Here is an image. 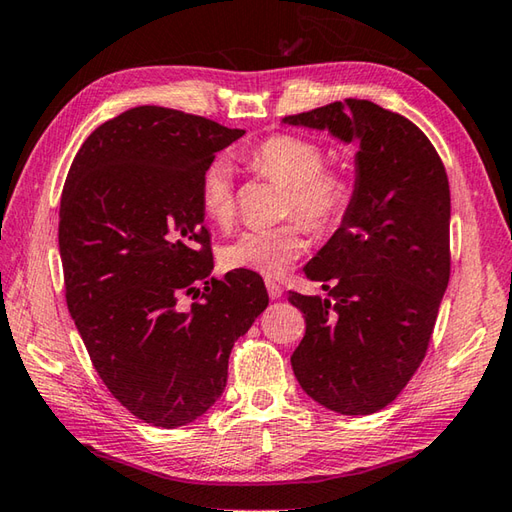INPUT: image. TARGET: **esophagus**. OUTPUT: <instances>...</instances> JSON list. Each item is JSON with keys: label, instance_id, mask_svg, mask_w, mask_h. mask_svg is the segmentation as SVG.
Returning a JSON list of instances; mask_svg holds the SVG:
<instances>
[{"label": "esophagus", "instance_id": "esophagus-1", "mask_svg": "<svg viewBox=\"0 0 512 512\" xmlns=\"http://www.w3.org/2000/svg\"><path fill=\"white\" fill-rule=\"evenodd\" d=\"M265 285H267V294H269V298H272V301H276V298L283 296V287L278 285L276 281H265Z\"/></svg>", "mask_w": 512, "mask_h": 512}]
</instances>
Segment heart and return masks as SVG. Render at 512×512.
I'll use <instances>...</instances> for the list:
<instances>
[{
  "label": "heart",
  "instance_id": "obj_1",
  "mask_svg": "<svg viewBox=\"0 0 512 512\" xmlns=\"http://www.w3.org/2000/svg\"><path fill=\"white\" fill-rule=\"evenodd\" d=\"M247 165L289 189L285 216H296L314 234L323 236L339 227L352 207L354 187L341 171L323 169L325 156L318 144L278 133L247 153ZM200 207L216 225H229L236 214V194L231 169L225 160L209 162L200 176ZM307 240L301 223L272 229H247L220 249L227 269L283 276L303 256Z\"/></svg>",
  "mask_w": 512,
  "mask_h": 512
}]
</instances>
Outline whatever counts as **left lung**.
<instances>
[{"label": "left lung", "mask_w": 512, "mask_h": 512, "mask_svg": "<svg viewBox=\"0 0 512 512\" xmlns=\"http://www.w3.org/2000/svg\"><path fill=\"white\" fill-rule=\"evenodd\" d=\"M283 122L359 140L352 207L305 265L327 296L289 292L305 316L292 370L327 410L379 412L426 356L448 287L446 167L417 124L370 100L332 102Z\"/></svg>", "instance_id": "1"}]
</instances>
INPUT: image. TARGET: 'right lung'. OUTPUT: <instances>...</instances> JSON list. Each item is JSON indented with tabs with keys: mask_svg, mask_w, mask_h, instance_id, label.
Listing matches in <instances>:
<instances>
[{
	"mask_svg": "<svg viewBox=\"0 0 512 512\" xmlns=\"http://www.w3.org/2000/svg\"><path fill=\"white\" fill-rule=\"evenodd\" d=\"M240 136L200 115L136 106L84 140L64 182L66 305L106 388L151 426L180 428L214 406L231 347L269 303L258 274L211 276L202 225V171Z\"/></svg>",
	"mask_w": 512,
	"mask_h": 512,
	"instance_id": "right-lung-1",
	"label": "right lung"
}]
</instances>
